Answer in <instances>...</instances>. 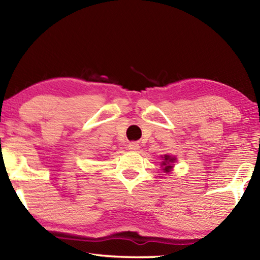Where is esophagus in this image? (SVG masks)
Listing matches in <instances>:
<instances>
[{
    "mask_svg": "<svg viewBox=\"0 0 260 260\" xmlns=\"http://www.w3.org/2000/svg\"><path fill=\"white\" fill-rule=\"evenodd\" d=\"M139 148H140L139 143H136V142H131V143L128 144V149H129V150H132V151L139 150Z\"/></svg>",
    "mask_w": 260,
    "mask_h": 260,
    "instance_id": "34e87169",
    "label": "esophagus"
}]
</instances>
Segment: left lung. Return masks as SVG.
<instances>
[{
    "instance_id": "8db88e82",
    "label": "left lung",
    "mask_w": 260,
    "mask_h": 260,
    "mask_svg": "<svg viewBox=\"0 0 260 260\" xmlns=\"http://www.w3.org/2000/svg\"><path fill=\"white\" fill-rule=\"evenodd\" d=\"M162 158H164V161L161 162V165L164 166V171H166V172H170V170L172 169V162H174L175 158L171 157L169 155H165Z\"/></svg>"
}]
</instances>
